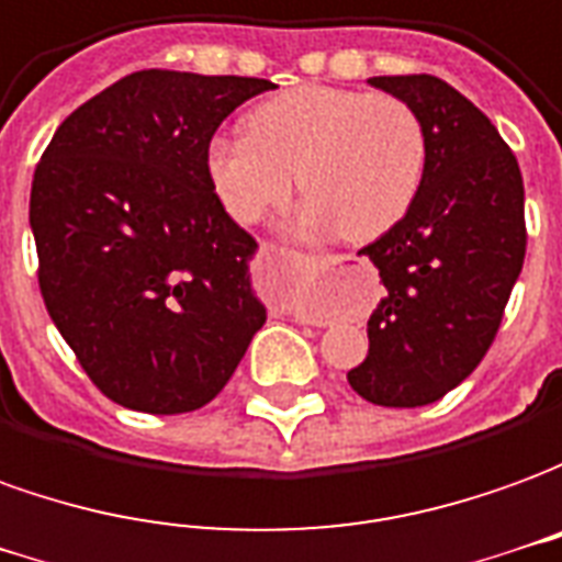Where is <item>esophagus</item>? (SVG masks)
<instances>
[{
    "instance_id": "1",
    "label": "esophagus",
    "mask_w": 562,
    "mask_h": 562,
    "mask_svg": "<svg viewBox=\"0 0 562 562\" xmlns=\"http://www.w3.org/2000/svg\"><path fill=\"white\" fill-rule=\"evenodd\" d=\"M314 262H317L321 272H333L338 266V257H329V254H326V257H314Z\"/></svg>"
}]
</instances>
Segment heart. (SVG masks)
<instances>
[{
  "label": "heart",
  "instance_id": "obj_1",
  "mask_svg": "<svg viewBox=\"0 0 562 562\" xmlns=\"http://www.w3.org/2000/svg\"><path fill=\"white\" fill-rule=\"evenodd\" d=\"M245 130L205 147L211 190L241 226L281 209L296 178L300 229L372 241L408 214L427 172L424 121L390 93L300 83L254 105Z\"/></svg>",
  "mask_w": 562,
  "mask_h": 562
}]
</instances>
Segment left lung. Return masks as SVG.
I'll return each instance as SVG.
<instances>
[{"instance_id": "obj_1", "label": "left lung", "mask_w": 562, "mask_h": 562, "mask_svg": "<svg viewBox=\"0 0 562 562\" xmlns=\"http://www.w3.org/2000/svg\"><path fill=\"white\" fill-rule=\"evenodd\" d=\"M369 83L420 114L427 172L408 214L360 250L384 296L348 381L366 402L417 408L472 375L496 338L527 254L524 178L491 117L451 83L432 75Z\"/></svg>"}]
</instances>
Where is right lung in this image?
Here are the masks:
<instances>
[{"label": "right lung", "instance_id": "1", "mask_svg": "<svg viewBox=\"0 0 562 562\" xmlns=\"http://www.w3.org/2000/svg\"><path fill=\"white\" fill-rule=\"evenodd\" d=\"M266 78L145 69L59 123L30 226L50 321L111 402L184 415L211 402L266 324L257 241L226 214L205 147Z\"/></svg>", "mask_w": 562, "mask_h": 562}]
</instances>
